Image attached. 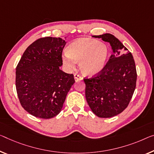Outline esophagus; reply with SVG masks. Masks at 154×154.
Instances as JSON below:
<instances>
[{"instance_id": "1", "label": "esophagus", "mask_w": 154, "mask_h": 154, "mask_svg": "<svg viewBox=\"0 0 154 154\" xmlns=\"http://www.w3.org/2000/svg\"><path fill=\"white\" fill-rule=\"evenodd\" d=\"M74 79L75 81L77 82V81H79V80H82V78L79 74H74Z\"/></svg>"}]
</instances>
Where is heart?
<instances>
[{
  "mask_svg": "<svg viewBox=\"0 0 154 154\" xmlns=\"http://www.w3.org/2000/svg\"><path fill=\"white\" fill-rule=\"evenodd\" d=\"M109 54L107 46L97 40L79 38L67 47V52L63 56V62L67 69H74L79 63L82 74L94 75L100 73L105 67Z\"/></svg>",
  "mask_w": 154,
  "mask_h": 154,
  "instance_id": "heart-1",
  "label": "heart"
}]
</instances>
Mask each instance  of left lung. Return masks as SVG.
Instances as JSON below:
<instances>
[{"mask_svg": "<svg viewBox=\"0 0 154 154\" xmlns=\"http://www.w3.org/2000/svg\"><path fill=\"white\" fill-rule=\"evenodd\" d=\"M93 37L108 42L113 54L96 77L84 79L85 97L94 114L111 118L123 112L131 100L136 85V65L131 52L113 35Z\"/></svg>", "mask_w": 154, "mask_h": 154, "instance_id": "left-lung-1", "label": "left lung"}]
</instances>
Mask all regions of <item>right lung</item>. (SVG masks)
Instances as JSON below:
<instances>
[{
    "instance_id": "obj_1",
    "label": "right lung",
    "mask_w": 154,
    "mask_h": 154,
    "mask_svg": "<svg viewBox=\"0 0 154 154\" xmlns=\"http://www.w3.org/2000/svg\"><path fill=\"white\" fill-rule=\"evenodd\" d=\"M65 44L61 38L38 39L26 49L16 67L20 103L35 117L49 119L57 116L74 84V75L60 69Z\"/></svg>"
}]
</instances>
